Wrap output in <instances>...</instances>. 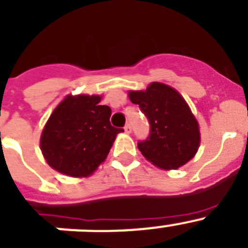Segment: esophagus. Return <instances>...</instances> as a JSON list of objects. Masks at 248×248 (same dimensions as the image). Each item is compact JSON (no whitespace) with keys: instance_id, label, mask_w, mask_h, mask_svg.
Masks as SVG:
<instances>
[{"instance_id":"obj_1","label":"esophagus","mask_w":248,"mask_h":248,"mask_svg":"<svg viewBox=\"0 0 248 248\" xmlns=\"http://www.w3.org/2000/svg\"><path fill=\"white\" fill-rule=\"evenodd\" d=\"M124 130L126 131V133H131V126H130V124H125V126H124Z\"/></svg>"}]
</instances>
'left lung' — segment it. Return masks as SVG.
I'll return each instance as SVG.
<instances>
[{
    "instance_id": "1",
    "label": "left lung",
    "mask_w": 248,
    "mask_h": 248,
    "mask_svg": "<svg viewBox=\"0 0 248 248\" xmlns=\"http://www.w3.org/2000/svg\"><path fill=\"white\" fill-rule=\"evenodd\" d=\"M129 98L148 118L149 137L138 148L149 161L170 170L194 157L200 145L199 124L174 88L154 82L145 92H129Z\"/></svg>"
}]
</instances>
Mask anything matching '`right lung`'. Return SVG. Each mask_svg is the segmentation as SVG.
I'll return each instance as SVG.
<instances>
[{
    "mask_svg": "<svg viewBox=\"0 0 248 248\" xmlns=\"http://www.w3.org/2000/svg\"><path fill=\"white\" fill-rule=\"evenodd\" d=\"M99 102L98 95H68L49 117L41 149L57 171L88 176L107 157L123 129L111 125V109Z\"/></svg>",
    "mask_w": 248,
    "mask_h": 248,
    "instance_id": "1",
    "label": "right lung"
}]
</instances>
